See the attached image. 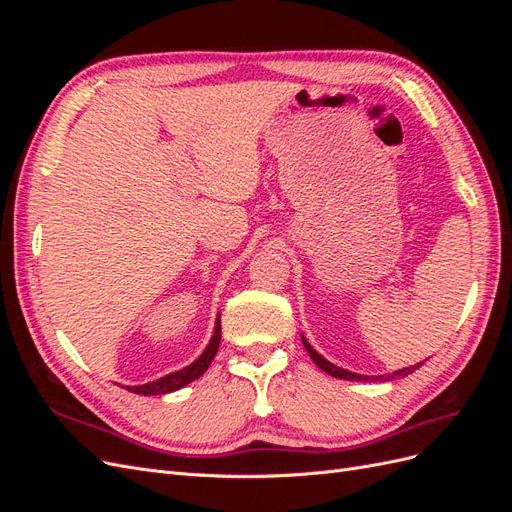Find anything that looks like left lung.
<instances>
[{"label":"left lung","instance_id":"obj_1","mask_svg":"<svg viewBox=\"0 0 512 512\" xmlns=\"http://www.w3.org/2000/svg\"><path fill=\"white\" fill-rule=\"evenodd\" d=\"M301 339H303V346H305L307 354L312 356V361H314L322 371H327L329 376L342 378V380H356V382H384V380H395V378H404V376L412 374L414 369H418V367L423 365V363H416V365H410V367H404V369H397V371H393V374H384V376H361V374H354V371H348V369H344V367L333 365L331 361L324 359L322 354H318L312 346H309V342H307V339H305L303 335H301Z\"/></svg>","mask_w":512,"mask_h":512}]
</instances>
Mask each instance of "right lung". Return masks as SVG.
Masks as SVG:
<instances>
[{
  "label": "right lung",
  "mask_w": 512,
  "mask_h": 512,
  "mask_svg": "<svg viewBox=\"0 0 512 512\" xmlns=\"http://www.w3.org/2000/svg\"><path fill=\"white\" fill-rule=\"evenodd\" d=\"M220 339H222V324H220V316H218V320H215V331H213L211 342L207 344L203 354H200L194 363H190L188 367H183L179 371H173V374H168L164 378H158V380L147 382V384H138V386H126V389L136 395H166V393L183 389L185 384L194 382L209 369L215 352H218V348H220Z\"/></svg>",
  "instance_id": "obj_1"
}]
</instances>
